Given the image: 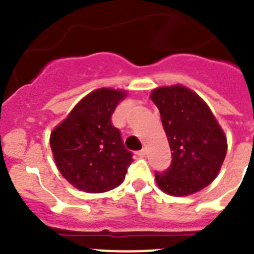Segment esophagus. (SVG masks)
Listing matches in <instances>:
<instances>
[{
    "mask_svg": "<svg viewBox=\"0 0 254 254\" xmlns=\"http://www.w3.org/2000/svg\"><path fill=\"white\" fill-rule=\"evenodd\" d=\"M136 154H137V156H140V158H143V156L146 155V149L140 150V151H137V152H136Z\"/></svg>",
    "mask_w": 254,
    "mask_h": 254,
    "instance_id": "34e87169",
    "label": "esophagus"
}]
</instances>
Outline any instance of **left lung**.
Listing matches in <instances>:
<instances>
[{"mask_svg": "<svg viewBox=\"0 0 254 254\" xmlns=\"http://www.w3.org/2000/svg\"><path fill=\"white\" fill-rule=\"evenodd\" d=\"M160 112L172 164L155 172L159 188L170 196H188L216 178L226 155V137L208 105L182 86H161L150 95Z\"/></svg>", "mask_w": 254, "mask_h": 254, "instance_id": "1", "label": "left lung"}]
</instances>
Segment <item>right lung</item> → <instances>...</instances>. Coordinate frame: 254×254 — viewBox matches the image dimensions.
I'll return each instance as SVG.
<instances>
[{
  "label": "right lung",
  "instance_id": "obj_1",
  "mask_svg": "<svg viewBox=\"0 0 254 254\" xmlns=\"http://www.w3.org/2000/svg\"><path fill=\"white\" fill-rule=\"evenodd\" d=\"M126 95L107 87L94 90L51 133L56 165L77 190L102 193L125 181L133 159L112 125V114Z\"/></svg>",
  "mask_w": 254,
  "mask_h": 254
}]
</instances>
